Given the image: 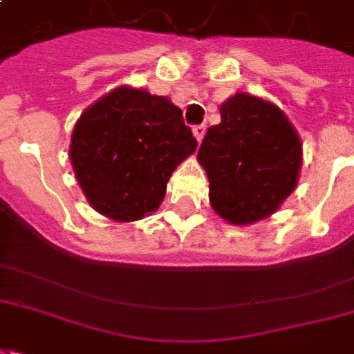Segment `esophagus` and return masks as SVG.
<instances>
[{
	"mask_svg": "<svg viewBox=\"0 0 354 354\" xmlns=\"http://www.w3.org/2000/svg\"><path fill=\"white\" fill-rule=\"evenodd\" d=\"M192 134H194V138H196V142L201 143V140H203V136H205V127H203V124H198V127H194Z\"/></svg>",
	"mask_w": 354,
	"mask_h": 354,
	"instance_id": "1",
	"label": "esophagus"
}]
</instances>
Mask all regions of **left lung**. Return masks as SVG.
<instances>
[{
    "label": "left lung",
    "instance_id": "1",
    "mask_svg": "<svg viewBox=\"0 0 354 354\" xmlns=\"http://www.w3.org/2000/svg\"><path fill=\"white\" fill-rule=\"evenodd\" d=\"M220 117L198 151L209 201L230 224H256L274 214L297 188L302 167L299 132L278 106L250 93L227 98Z\"/></svg>",
    "mask_w": 354,
    "mask_h": 354
}]
</instances>
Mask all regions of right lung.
Returning <instances> with one entry per match:
<instances>
[{
	"mask_svg": "<svg viewBox=\"0 0 354 354\" xmlns=\"http://www.w3.org/2000/svg\"><path fill=\"white\" fill-rule=\"evenodd\" d=\"M198 142L167 97L119 86L76 121L68 156L89 205L115 222L160 207L167 180Z\"/></svg>",
	"mask_w": 354,
	"mask_h": 354,
	"instance_id": "add662e5",
	"label": "right lung"
}]
</instances>
